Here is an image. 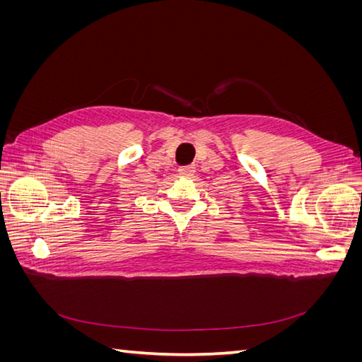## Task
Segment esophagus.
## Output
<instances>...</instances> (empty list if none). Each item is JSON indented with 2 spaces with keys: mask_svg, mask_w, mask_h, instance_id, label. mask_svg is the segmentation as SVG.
Listing matches in <instances>:
<instances>
[{
  "mask_svg": "<svg viewBox=\"0 0 362 362\" xmlns=\"http://www.w3.org/2000/svg\"><path fill=\"white\" fill-rule=\"evenodd\" d=\"M181 177H192V175L194 173V166H185V168H181L178 169Z\"/></svg>",
  "mask_w": 362,
  "mask_h": 362,
  "instance_id": "obj_1",
  "label": "esophagus"
}]
</instances>
